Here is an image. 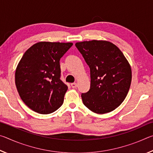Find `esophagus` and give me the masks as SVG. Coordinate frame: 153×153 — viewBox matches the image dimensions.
I'll use <instances>...</instances> for the list:
<instances>
[{
  "mask_svg": "<svg viewBox=\"0 0 153 153\" xmlns=\"http://www.w3.org/2000/svg\"><path fill=\"white\" fill-rule=\"evenodd\" d=\"M71 87L73 88H76L77 86V84H76V83H72V84H71Z\"/></svg>",
  "mask_w": 153,
  "mask_h": 153,
  "instance_id": "esophagus-1",
  "label": "esophagus"
}]
</instances>
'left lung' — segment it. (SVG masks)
Instances as JSON below:
<instances>
[{
    "mask_svg": "<svg viewBox=\"0 0 153 153\" xmlns=\"http://www.w3.org/2000/svg\"><path fill=\"white\" fill-rule=\"evenodd\" d=\"M90 69V89L82 94L84 105L98 114L109 113L125 100L131 82L128 61L117 46L106 40L76 43Z\"/></svg>",
    "mask_w": 153,
    "mask_h": 153,
    "instance_id": "left-lung-1",
    "label": "left lung"
}]
</instances>
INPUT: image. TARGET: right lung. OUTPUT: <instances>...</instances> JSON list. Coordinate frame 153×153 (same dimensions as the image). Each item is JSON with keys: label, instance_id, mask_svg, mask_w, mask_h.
<instances>
[{"label": "right lung", "instance_id": "1", "mask_svg": "<svg viewBox=\"0 0 153 153\" xmlns=\"http://www.w3.org/2000/svg\"><path fill=\"white\" fill-rule=\"evenodd\" d=\"M72 42H39L25 51L15 70L21 98L40 114L54 112L63 105L67 85L60 79L59 61Z\"/></svg>", "mask_w": 153, "mask_h": 153}]
</instances>
